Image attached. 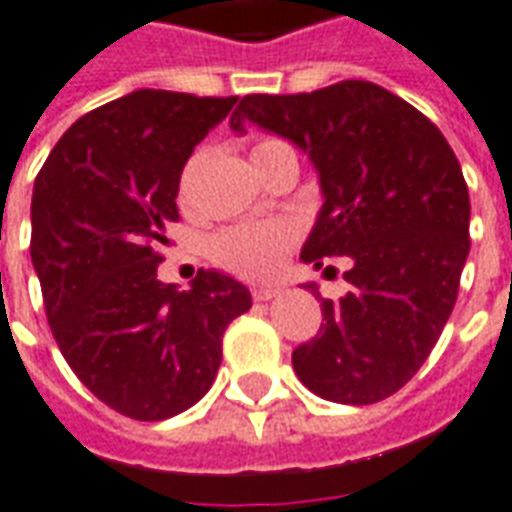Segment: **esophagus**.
Listing matches in <instances>:
<instances>
[{"label": "esophagus", "instance_id": "esophagus-1", "mask_svg": "<svg viewBox=\"0 0 512 512\" xmlns=\"http://www.w3.org/2000/svg\"><path fill=\"white\" fill-rule=\"evenodd\" d=\"M277 293H280L277 285H257V288H252V299H255V302H268V299H274Z\"/></svg>", "mask_w": 512, "mask_h": 512}]
</instances>
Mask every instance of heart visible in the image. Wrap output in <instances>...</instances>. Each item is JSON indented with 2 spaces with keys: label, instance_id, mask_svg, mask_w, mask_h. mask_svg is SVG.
I'll use <instances>...</instances> for the list:
<instances>
[{
  "label": "heart",
  "instance_id": "heart-1",
  "mask_svg": "<svg viewBox=\"0 0 512 512\" xmlns=\"http://www.w3.org/2000/svg\"><path fill=\"white\" fill-rule=\"evenodd\" d=\"M277 138H260L252 155H260L271 146H280ZM299 230L291 221H263V224H238L219 232L210 244V255L224 271L244 280H266L280 268L285 252L296 244Z\"/></svg>",
  "mask_w": 512,
  "mask_h": 512
}]
</instances>
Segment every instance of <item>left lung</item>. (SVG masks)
<instances>
[{
  "mask_svg": "<svg viewBox=\"0 0 512 512\" xmlns=\"http://www.w3.org/2000/svg\"><path fill=\"white\" fill-rule=\"evenodd\" d=\"M246 121L316 166L324 205L302 260H352V291L321 299L324 324L293 349V371L321 399L374 405L424 366L452 316L471 246L460 163L424 113L366 80L244 96L230 127Z\"/></svg>",
  "mask_w": 512,
  "mask_h": 512,
  "instance_id": "8db88e82",
  "label": "left lung"
}]
</instances>
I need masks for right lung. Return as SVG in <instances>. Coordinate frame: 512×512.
<instances>
[{
  "label": "right lung",
  "instance_id": "right-lung-1",
  "mask_svg": "<svg viewBox=\"0 0 512 512\" xmlns=\"http://www.w3.org/2000/svg\"><path fill=\"white\" fill-rule=\"evenodd\" d=\"M238 96L141 88L85 113L32 191L30 255L49 327L80 382L121 416L163 421L196 405L221 366V335L252 307L246 285L196 271L157 280L180 174Z\"/></svg>",
  "mask_w": 512,
  "mask_h": 512
}]
</instances>
